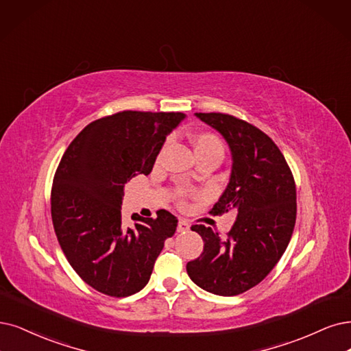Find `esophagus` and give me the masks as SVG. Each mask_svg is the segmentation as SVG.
Returning a JSON list of instances; mask_svg holds the SVG:
<instances>
[{"label":"esophagus","instance_id":"34e87169","mask_svg":"<svg viewBox=\"0 0 351 351\" xmlns=\"http://www.w3.org/2000/svg\"><path fill=\"white\" fill-rule=\"evenodd\" d=\"M189 230V224L186 219H179L178 223V232H186Z\"/></svg>","mask_w":351,"mask_h":351}]
</instances>
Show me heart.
Here are the masks:
<instances>
[{"label": "heart", "mask_w": 351, "mask_h": 351, "mask_svg": "<svg viewBox=\"0 0 351 351\" xmlns=\"http://www.w3.org/2000/svg\"><path fill=\"white\" fill-rule=\"evenodd\" d=\"M193 152H195L197 159L205 158V156H217V158L221 159L224 154V145L221 138L215 136L214 133L202 132L192 134L189 137Z\"/></svg>", "instance_id": "b5f03b06"}]
</instances>
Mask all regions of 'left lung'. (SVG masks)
I'll return each instance as SVG.
<instances>
[{
    "instance_id": "1",
    "label": "left lung",
    "mask_w": 351,
    "mask_h": 351,
    "mask_svg": "<svg viewBox=\"0 0 351 351\" xmlns=\"http://www.w3.org/2000/svg\"><path fill=\"white\" fill-rule=\"evenodd\" d=\"M221 134L231 150L230 182L210 214L234 211L227 239L211 227L192 226L204 252L186 265L206 292L234 296L261 283L287 250L296 219V188L282 152L250 123L221 112H195Z\"/></svg>"
}]
</instances>
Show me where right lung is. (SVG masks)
Segmentation results:
<instances>
[{"label":"right lung","instance_id":"add662e5","mask_svg":"<svg viewBox=\"0 0 351 351\" xmlns=\"http://www.w3.org/2000/svg\"><path fill=\"white\" fill-rule=\"evenodd\" d=\"M182 112L121 111L88 124L56 169L51 186V221L60 247L81 279L115 298L146 287L165 240L178 219L166 210L156 218L133 214L121 219L124 186L149 175L166 136Z\"/></svg>","mask_w":351,"mask_h":351}]
</instances>
